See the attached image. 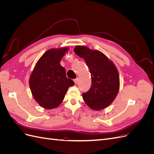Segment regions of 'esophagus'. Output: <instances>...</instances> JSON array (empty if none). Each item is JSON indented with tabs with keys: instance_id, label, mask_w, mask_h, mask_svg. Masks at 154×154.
Wrapping results in <instances>:
<instances>
[{
	"instance_id": "esophagus-1",
	"label": "esophagus",
	"mask_w": 154,
	"mask_h": 154,
	"mask_svg": "<svg viewBox=\"0 0 154 154\" xmlns=\"http://www.w3.org/2000/svg\"><path fill=\"white\" fill-rule=\"evenodd\" d=\"M74 83H75V84H77V83H78V82H79V79H78V78L75 79V80H74Z\"/></svg>"
}]
</instances>
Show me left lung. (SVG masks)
I'll return each mask as SVG.
<instances>
[{
    "instance_id": "left-lung-1",
    "label": "left lung",
    "mask_w": 154,
    "mask_h": 154,
    "mask_svg": "<svg viewBox=\"0 0 154 154\" xmlns=\"http://www.w3.org/2000/svg\"><path fill=\"white\" fill-rule=\"evenodd\" d=\"M74 51L84 59L91 74L90 89L82 96L91 109L100 110L109 106L119 90V72L112 61L101 51L87 46L76 45Z\"/></svg>"
}]
</instances>
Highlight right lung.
Segmentation results:
<instances>
[{
	"mask_svg": "<svg viewBox=\"0 0 154 154\" xmlns=\"http://www.w3.org/2000/svg\"><path fill=\"white\" fill-rule=\"evenodd\" d=\"M68 47L48 50L36 62L29 76V87L35 101L46 109L58 107L74 82L66 76L60 61Z\"/></svg>",
	"mask_w": 154,
	"mask_h": 154,
	"instance_id": "obj_1",
	"label": "right lung"
}]
</instances>
